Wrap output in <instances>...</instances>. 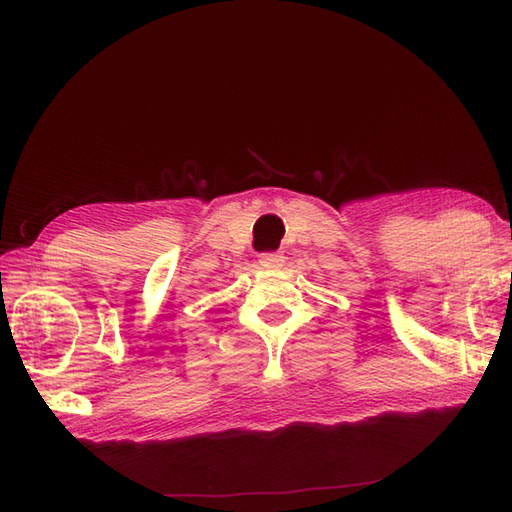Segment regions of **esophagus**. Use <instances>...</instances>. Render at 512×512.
Returning a JSON list of instances; mask_svg holds the SVG:
<instances>
[{
  "label": "esophagus",
  "instance_id": "34e87169",
  "mask_svg": "<svg viewBox=\"0 0 512 512\" xmlns=\"http://www.w3.org/2000/svg\"><path fill=\"white\" fill-rule=\"evenodd\" d=\"M259 264L264 268H281L283 266V255H279V253H261Z\"/></svg>",
  "mask_w": 512,
  "mask_h": 512
}]
</instances>
